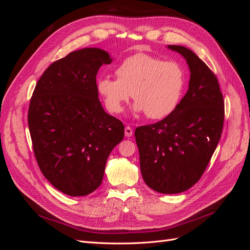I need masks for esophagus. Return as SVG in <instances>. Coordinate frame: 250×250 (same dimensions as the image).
<instances>
[{"instance_id": "esophagus-1", "label": "esophagus", "mask_w": 250, "mask_h": 250, "mask_svg": "<svg viewBox=\"0 0 250 250\" xmlns=\"http://www.w3.org/2000/svg\"><path fill=\"white\" fill-rule=\"evenodd\" d=\"M131 135H132V129H131V128L129 126L125 127V137L130 138Z\"/></svg>"}]
</instances>
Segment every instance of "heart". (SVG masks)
Listing matches in <instances>:
<instances>
[{"instance_id":"obj_1","label":"heart","mask_w":250,"mask_h":250,"mask_svg":"<svg viewBox=\"0 0 250 250\" xmlns=\"http://www.w3.org/2000/svg\"><path fill=\"white\" fill-rule=\"evenodd\" d=\"M116 74L118 78L102 76L97 81L98 93L112 113L122 112L132 94L134 113L164 119L177 108L186 85V73L179 63L144 53L123 60Z\"/></svg>"}]
</instances>
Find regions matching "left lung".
I'll return each mask as SVG.
<instances>
[{
    "mask_svg": "<svg viewBox=\"0 0 250 250\" xmlns=\"http://www.w3.org/2000/svg\"><path fill=\"white\" fill-rule=\"evenodd\" d=\"M190 70L188 88L177 108L152 125L141 126L134 135L144 181L162 194H178L202 176L221 138L224 101L215 75L183 46L169 44Z\"/></svg>",
    "mask_w": 250,
    "mask_h": 250,
    "instance_id": "1",
    "label": "left lung"
}]
</instances>
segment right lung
Here are the masks:
<instances>
[{
	"instance_id": "1",
	"label": "right lung",
	"mask_w": 250,
	"mask_h": 250,
	"mask_svg": "<svg viewBox=\"0 0 250 250\" xmlns=\"http://www.w3.org/2000/svg\"><path fill=\"white\" fill-rule=\"evenodd\" d=\"M111 62L99 48L74 51L43 72L30 101L37 164L52 186L73 197L101 185L108 155L124 138V125L98 98V71Z\"/></svg>"
}]
</instances>
